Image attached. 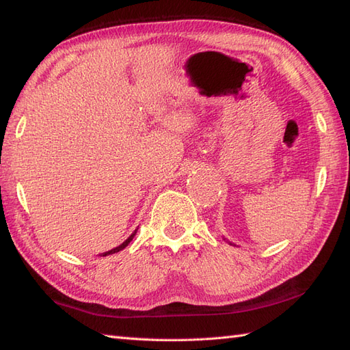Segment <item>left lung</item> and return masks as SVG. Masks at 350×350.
Here are the masks:
<instances>
[{
  "label": "left lung",
  "instance_id": "8db88e82",
  "mask_svg": "<svg viewBox=\"0 0 350 350\" xmlns=\"http://www.w3.org/2000/svg\"><path fill=\"white\" fill-rule=\"evenodd\" d=\"M230 245H233V243H232V242H230Z\"/></svg>",
  "mask_w": 350,
  "mask_h": 350
}]
</instances>
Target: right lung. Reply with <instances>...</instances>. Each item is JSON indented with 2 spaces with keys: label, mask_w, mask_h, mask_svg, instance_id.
Returning a JSON list of instances; mask_svg holds the SVG:
<instances>
[{
  "label": "right lung",
  "mask_w": 350,
  "mask_h": 350,
  "mask_svg": "<svg viewBox=\"0 0 350 350\" xmlns=\"http://www.w3.org/2000/svg\"><path fill=\"white\" fill-rule=\"evenodd\" d=\"M138 230V228H137ZM137 230H135V232H133L129 237H128V239H126L123 243H120V245H118V247H116V248H113V250H109V251H107V252H102V257H105V256H109V254H116V252H118V251H122L123 248H126V247H128V245L131 243V241L133 239V236H135L137 234Z\"/></svg>",
  "instance_id": "right-lung-1"
}]
</instances>
